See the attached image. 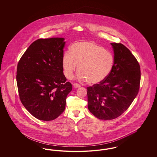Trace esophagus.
<instances>
[{"instance_id":"esophagus-1","label":"esophagus","mask_w":157,"mask_h":157,"mask_svg":"<svg viewBox=\"0 0 157 157\" xmlns=\"http://www.w3.org/2000/svg\"><path fill=\"white\" fill-rule=\"evenodd\" d=\"M73 85H74V87H75V88H79V87L81 86V85L78 83H74L73 84Z\"/></svg>"}]
</instances>
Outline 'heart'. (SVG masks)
Returning a JSON list of instances; mask_svg holds the SVG:
<instances>
[{
	"label": "heart",
	"mask_w": 157,
	"mask_h": 157,
	"mask_svg": "<svg viewBox=\"0 0 157 157\" xmlns=\"http://www.w3.org/2000/svg\"><path fill=\"white\" fill-rule=\"evenodd\" d=\"M77 65L78 78L90 84L103 82L111 74L114 65L112 53L93 42H79L63 54L62 67L67 79L72 78Z\"/></svg>",
	"instance_id": "b5f03b06"
}]
</instances>
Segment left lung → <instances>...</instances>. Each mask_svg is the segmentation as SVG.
<instances>
[{
    "instance_id": "8db88e82",
    "label": "left lung",
    "mask_w": 157,
    "mask_h": 157,
    "mask_svg": "<svg viewBox=\"0 0 157 157\" xmlns=\"http://www.w3.org/2000/svg\"><path fill=\"white\" fill-rule=\"evenodd\" d=\"M114 65L103 82L87 88L88 107L98 119L117 118L132 104L140 90V66L125 46L111 43Z\"/></svg>"
}]
</instances>
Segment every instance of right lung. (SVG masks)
Instances as JSON below:
<instances>
[{
    "mask_svg": "<svg viewBox=\"0 0 157 157\" xmlns=\"http://www.w3.org/2000/svg\"><path fill=\"white\" fill-rule=\"evenodd\" d=\"M63 37L39 39L19 60L16 81L21 101L34 117L52 121L64 111L72 84L63 72Z\"/></svg>",
    "mask_w": 157,
    "mask_h": 157,
    "instance_id": "right-lung-1",
    "label": "right lung"
}]
</instances>
